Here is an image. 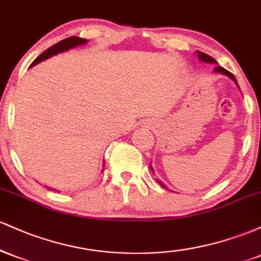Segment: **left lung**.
<instances>
[{"label": "left lung", "instance_id": "1", "mask_svg": "<svg viewBox=\"0 0 261 261\" xmlns=\"http://www.w3.org/2000/svg\"><path fill=\"white\" fill-rule=\"evenodd\" d=\"M196 55H197V58H199L200 61L205 62V64H217V61H216V60H215L214 58H211V56H208L207 54H205V53H201V51H196ZM214 73H221V74H224V76L229 77V79L232 80L233 82H234L236 85H237V87H238V88H239V86H238V82H237V80H236L234 74H233V73H230L229 71L224 70V68H223V67H221V66H217V67H215V70H214ZM149 168H151L152 172H153V168H152V166H151V164H149ZM155 180H157V182H158V184L161 185L162 188L167 189L166 185H164L163 182H162L161 180H158V179H155Z\"/></svg>", "mask_w": 261, "mask_h": 261}]
</instances>
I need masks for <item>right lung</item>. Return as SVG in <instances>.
Returning a JSON list of instances; mask_svg holds the SVG:
<instances>
[{
	"label": "right lung",
	"instance_id": "obj_1",
	"mask_svg": "<svg viewBox=\"0 0 261 261\" xmlns=\"http://www.w3.org/2000/svg\"><path fill=\"white\" fill-rule=\"evenodd\" d=\"M87 43H88V40H86V39H82V38H79V37L66 38V39H64V40L59 41L58 44L53 45V46L49 47L47 50H45L43 54H40V55H39L38 58L33 61L31 67L38 65L39 62L44 61V60L50 59L54 55H58V54L65 53V51H67V50L73 49V47H77V46H81V45H85ZM49 189L51 190V188H49Z\"/></svg>",
	"mask_w": 261,
	"mask_h": 261
}]
</instances>
